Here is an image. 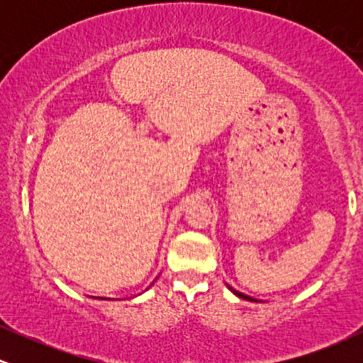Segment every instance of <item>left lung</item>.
<instances>
[{
    "instance_id": "obj_1",
    "label": "left lung",
    "mask_w": 363,
    "mask_h": 363,
    "mask_svg": "<svg viewBox=\"0 0 363 363\" xmlns=\"http://www.w3.org/2000/svg\"><path fill=\"white\" fill-rule=\"evenodd\" d=\"M228 286V290H230L232 291V294H235L237 295V297H239V298H244V301H249V302H257V298H254V297H249V295H245V294H242V291H237V290H234V289H232V286L230 285H227Z\"/></svg>"
}]
</instances>
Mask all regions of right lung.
I'll return each instance as SVG.
<instances>
[{"mask_svg": "<svg viewBox=\"0 0 363 363\" xmlns=\"http://www.w3.org/2000/svg\"><path fill=\"white\" fill-rule=\"evenodd\" d=\"M152 285H153V283H152ZM95 298V297H94ZM102 298V301H111V298H104V297H101Z\"/></svg>", "mask_w": 363, "mask_h": 363, "instance_id": "right-lung-1", "label": "right lung"}]
</instances>
